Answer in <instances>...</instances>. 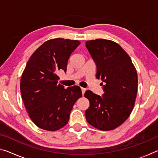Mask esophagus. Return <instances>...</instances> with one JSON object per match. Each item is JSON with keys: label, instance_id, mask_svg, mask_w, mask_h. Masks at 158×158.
Returning a JSON list of instances; mask_svg holds the SVG:
<instances>
[{"label": "esophagus", "instance_id": "1", "mask_svg": "<svg viewBox=\"0 0 158 158\" xmlns=\"http://www.w3.org/2000/svg\"><path fill=\"white\" fill-rule=\"evenodd\" d=\"M85 90H86V89H84V88H81V92H82V95H84V94L85 92Z\"/></svg>", "mask_w": 158, "mask_h": 158}]
</instances>
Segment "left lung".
Wrapping results in <instances>:
<instances>
[{"label": "left lung", "instance_id": "obj_1", "mask_svg": "<svg viewBox=\"0 0 158 158\" xmlns=\"http://www.w3.org/2000/svg\"><path fill=\"white\" fill-rule=\"evenodd\" d=\"M85 47L96 64V78L102 81L104 90L102 96L85 91V98L90 102L85 118L97 129L114 130L126 121L134 108L137 71L127 53L116 42L97 39L86 41Z\"/></svg>", "mask_w": 158, "mask_h": 158}]
</instances>
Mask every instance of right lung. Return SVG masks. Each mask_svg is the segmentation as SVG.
I'll return each mask as SVG.
<instances>
[{"label":"right lung","instance_id":"right-lung-1","mask_svg":"<svg viewBox=\"0 0 158 158\" xmlns=\"http://www.w3.org/2000/svg\"><path fill=\"white\" fill-rule=\"evenodd\" d=\"M80 44L78 40L56 38L42 44L26 64L20 83L21 98L31 119L48 131L68 123L76 101L82 96L78 85L58 84V71L67 70L69 56Z\"/></svg>","mask_w":158,"mask_h":158}]
</instances>
